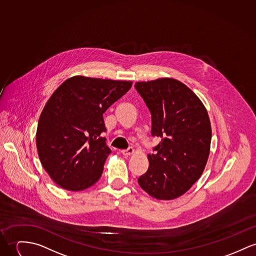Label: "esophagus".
<instances>
[{
	"mask_svg": "<svg viewBox=\"0 0 256 256\" xmlns=\"http://www.w3.org/2000/svg\"><path fill=\"white\" fill-rule=\"evenodd\" d=\"M134 153V149L132 148V147H130V148H128L126 150H122V154L124 155V156H130V155H132Z\"/></svg>",
	"mask_w": 256,
	"mask_h": 256,
	"instance_id": "1",
	"label": "esophagus"
}]
</instances>
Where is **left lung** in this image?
I'll list each match as a JSON object with an SVG mask.
<instances>
[{
    "label": "left lung",
    "instance_id": "left-lung-1",
    "mask_svg": "<svg viewBox=\"0 0 256 256\" xmlns=\"http://www.w3.org/2000/svg\"><path fill=\"white\" fill-rule=\"evenodd\" d=\"M136 90L152 116L153 136L160 138L148 155V170L138 184L157 200L185 194L200 177L210 155L212 126L208 111L183 82L172 78L138 82Z\"/></svg>",
    "mask_w": 256,
    "mask_h": 256
}]
</instances>
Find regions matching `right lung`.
I'll list each match as a JSON object with an SVG mask.
<instances>
[{
    "mask_svg": "<svg viewBox=\"0 0 256 256\" xmlns=\"http://www.w3.org/2000/svg\"><path fill=\"white\" fill-rule=\"evenodd\" d=\"M132 82L74 76L61 84L40 116L36 144L40 160L61 188L82 191L98 181L110 148L104 112Z\"/></svg>",
    "mask_w": 256,
    "mask_h": 256,
    "instance_id": "right-lung-1",
    "label": "right lung"
}]
</instances>
